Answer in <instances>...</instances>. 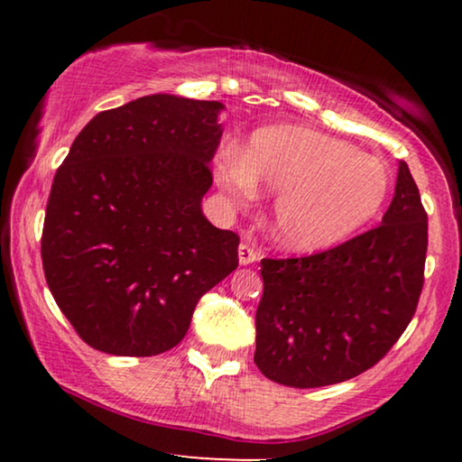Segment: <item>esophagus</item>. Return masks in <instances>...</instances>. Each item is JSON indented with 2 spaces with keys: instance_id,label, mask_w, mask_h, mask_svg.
Masks as SVG:
<instances>
[{
  "instance_id": "obj_1",
  "label": "esophagus",
  "mask_w": 462,
  "mask_h": 462,
  "mask_svg": "<svg viewBox=\"0 0 462 462\" xmlns=\"http://www.w3.org/2000/svg\"><path fill=\"white\" fill-rule=\"evenodd\" d=\"M239 264H252L258 261V252L254 248H250L248 244H239Z\"/></svg>"
}]
</instances>
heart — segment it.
Instances as JSON below:
<instances>
[{"label": "heart", "instance_id": "1", "mask_svg": "<svg viewBox=\"0 0 462 462\" xmlns=\"http://www.w3.org/2000/svg\"><path fill=\"white\" fill-rule=\"evenodd\" d=\"M217 180L236 201L254 199L258 185L275 191L273 237L296 252L345 242L376 218L391 191L383 160L343 138L294 125L254 132L242 153L225 149Z\"/></svg>", "mask_w": 462, "mask_h": 462}]
</instances>
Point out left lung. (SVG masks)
<instances>
[{
    "mask_svg": "<svg viewBox=\"0 0 462 462\" xmlns=\"http://www.w3.org/2000/svg\"><path fill=\"white\" fill-rule=\"evenodd\" d=\"M427 212L406 162L383 223L300 258H263L254 364L296 389L337 384L387 356L419 305Z\"/></svg>",
    "mask_w": 462,
    "mask_h": 462,
    "instance_id": "obj_1",
    "label": "left lung"
}]
</instances>
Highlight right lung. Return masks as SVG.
Listing matches in <instances>:
<instances>
[{"label": "right lung", "instance_id": "right-lung-1", "mask_svg": "<svg viewBox=\"0 0 462 462\" xmlns=\"http://www.w3.org/2000/svg\"><path fill=\"white\" fill-rule=\"evenodd\" d=\"M223 109L176 94L136 98L94 116L56 170L43 273L94 349L124 357L172 349L198 300L237 267L239 237L201 212Z\"/></svg>", "mask_w": 462, "mask_h": 462}]
</instances>
